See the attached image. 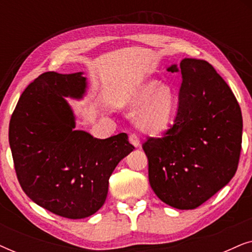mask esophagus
<instances>
[{
    "instance_id": "34e87169",
    "label": "esophagus",
    "mask_w": 252,
    "mask_h": 252,
    "mask_svg": "<svg viewBox=\"0 0 252 252\" xmlns=\"http://www.w3.org/2000/svg\"><path fill=\"white\" fill-rule=\"evenodd\" d=\"M129 142L133 144L134 147H136V148H139V147H141V142H140V139H139V136L136 135V134H130L129 135Z\"/></svg>"
}]
</instances>
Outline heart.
Listing matches in <instances>:
<instances>
[{
    "label": "heart",
    "mask_w": 252,
    "mask_h": 252,
    "mask_svg": "<svg viewBox=\"0 0 252 252\" xmlns=\"http://www.w3.org/2000/svg\"><path fill=\"white\" fill-rule=\"evenodd\" d=\"M125 104L141 110L137 123L149 133H163L171 126L175 110V95L170 86H160L159 81L149 80L130 89L124 97Z\"/></svg>",
    "instance_id": "obj_1"
}]
</instances>
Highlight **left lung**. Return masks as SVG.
I'll use <instances>...</instances> for the list:
<instances>
[{
    "instance_id": "8db88e82",
    "label": "left lung",
    "mask_w": 252,
    "mask_h": 252,
    "mask_svg": "<svg viewBox=\"0 0 252 252\" xmlns=\"http://www.w3.org/2000/svg\"><path fill=\"white\" fill-rule=\"evenodd\" d=\"M178 112L163 137H148L142 148L149 182L172 208L192 210L228 184L239 165L242 113L233 92L211 64L185 58Z\"/></svg>"
}]
</instances>
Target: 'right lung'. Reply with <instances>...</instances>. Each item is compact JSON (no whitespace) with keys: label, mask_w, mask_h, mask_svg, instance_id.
Returning a JSON list of instances; mask_svg holds the SVG:
<instances>
[{"label":"right lung","mask_w":252,"mask_h":252,"mask_svg":"<svg viewBox=\"0 0 252 252\" xmlns=\"http://www.w3.org/2000/svg\"><path fill=\"white\" fill-rule=\"evenodd\" d=\"M82 72H46L27 86L9 125L17 178L37 205L68 219L94 215L104 204L109 179L134 147L126 133L101 140L75 128L65 97L80 99Z\"/></svg>","instance_id":"obj_1"}]
</instances>
